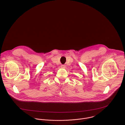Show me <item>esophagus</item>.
Here are the masks:
<instances>
[{"instance_id": "obj_1", "label": "esophagus", "mask_w": 125, "mask_h": 125, "mask_svg": "<svg viewBox=\"0 0 125 125\" xmlns=\"http://www.w3.org/2000/svg\"><path fill=\"white\" fill-rule=\"evenodd\" d=\"M61 67L62 68H66V66L65 65H61Z\"/></svg>"}]
</instances>
